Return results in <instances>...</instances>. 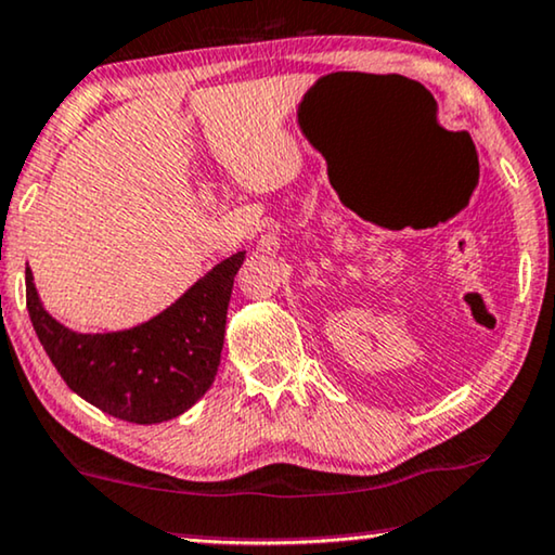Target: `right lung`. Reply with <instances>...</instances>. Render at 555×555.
<instances>
[{
	"label": "right lung",
	"mask_w": 555,
	"mask_h": 555,
	"mask_svg": "<svg viewBox=\"0 0 555 555\" xmlns=\"http://www.w3.org/2000/svg\"><path fill=\"white\" fill-rule=\"evenodd\" d=\"M243 258L246 250L223 258L165 312L118 332H76L57 322L27 266V312L73 393L129 424H162L192 409L216 380Z\"/></svg>",
	"instance_id": "1"
}]
</instances>
